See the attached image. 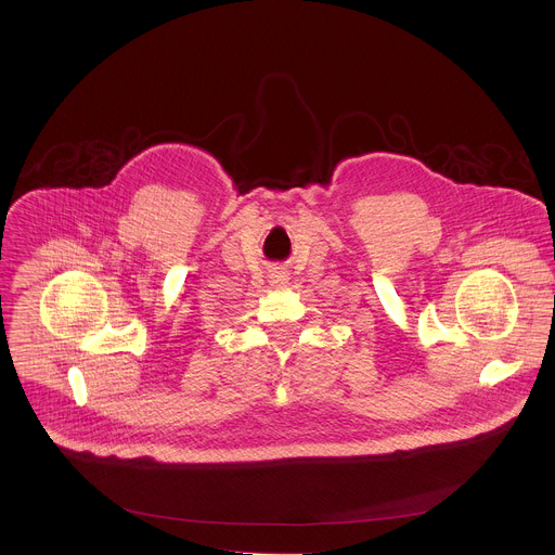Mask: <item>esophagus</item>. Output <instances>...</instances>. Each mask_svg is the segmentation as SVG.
Returning a JSON list of instances; mask_svg holds the SVG:
<instances>
[{
	"label": "esophagus",
	"instance_id": "obj_1",
	"mask_svg": "<svg viewBox=\"0 0 555 555\" xmlns=\"http://www.w3.org/2000/svg\"><path fill=\"white\" fill-rule=\"evenodd\" d=\"M273 284H278V286L284 284V278H282V275H275V278H273Z\"/></svg>",
	"mask_w": 555,
	"mask_h": 555
}]
</instances>
